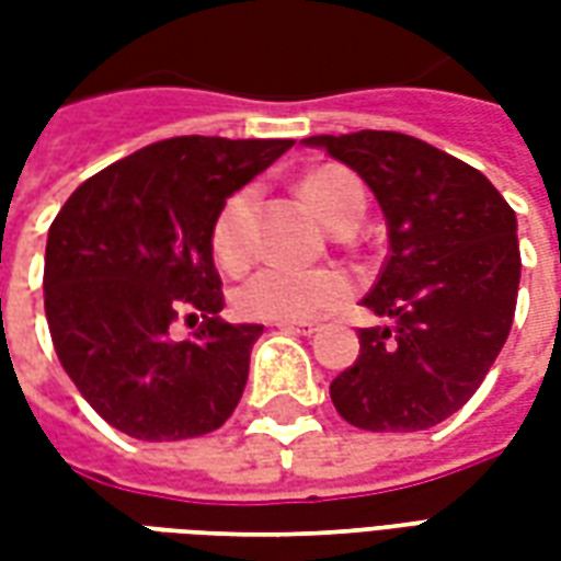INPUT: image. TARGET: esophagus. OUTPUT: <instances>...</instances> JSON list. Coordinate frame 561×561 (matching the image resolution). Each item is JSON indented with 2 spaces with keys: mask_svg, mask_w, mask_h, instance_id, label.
Returning a JSON list of instances; mask_svg holds the SVG:
<instances>
[{
  "mask_svg": "<svg viewBox=\"0 0 561 561\" xmlns=\"http://www.w3.org/2000/svg\"><path fill=\"white\" fill-rule=\"evenodd\" d=\"M276 328L285 330V333H304V336H312L321 324H318V321H279Z\"/></svg>",
  "mask_w": 561,
  "mask_h": 561,
  "instance_id": "1",
  "label": "esophagus"
}]
</instances>
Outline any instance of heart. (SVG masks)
<instances>
[{
    "instance_id": "heart-1",
    "label": "heart",
    "mask_w": 561,
    "mask_h": 561,
    "mask_svg": "<svg viewBox=\"0 0 561 561\" xmlns=\"http://www.w3.org/2000/svg\"><path fill=\"white\" fill-rule=\"evenodd\" d=\"M300 195L316 216L330 228L357 221L364 213V185L352 171L340 164H321L309 171L300 183ZM249 192H233L209 225V249L221 270L240 273L249 264L245 240V213ZM352 294V279L342 270H300L285 264H270L252 273L233 294V309L252 321H306L328 312Z\"/></svg>"
}]
</instances>
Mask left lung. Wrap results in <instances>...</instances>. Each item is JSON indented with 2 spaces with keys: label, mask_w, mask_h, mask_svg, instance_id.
Wrapping results in <instances>:
<instances>
[{
  "label": "left lung",
  "mask_w": 561,
  "mask_h": 561,
  "mask_svg": "<svg viewBox=\"0 0 561 561\" xmlns=\"http://www.w3.org/2000/svg\"><path fill=\"white\" fill-rule=\"evenodd\" d=\"M360 173L388 219L390 255L366 309L385 328L333 378L336 412L373 433L430 430L459 412L505 345L519 288L517 216L466 161L400 131L316 135Z\"/></svg>",
  "instance_id": "8db88e82"
}]
</instances>
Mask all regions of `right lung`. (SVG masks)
I'll return each instance as SVG.
<instances>
[{
	"label": "right lung",
	"mask_w": 561,
	"mask_h": 561,
	"mask_svg": "<svg viewBox=\"0 0 561 561\" xmlns=\"http://www.w3.org/2000/svg\"><path fill=\"white\" fill-rule=\"evenodd\" d=\"M294 140L168 138L75 188L50 225L44 312L59 364L104 421L144 442L213 433L249 378L261 324L221 321L209 225ZM183 317L202 321L172 340Z\"/></svg>",
	"instance_id": "add662e5"
}]
</instances>
